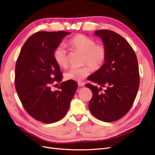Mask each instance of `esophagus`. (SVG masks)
Segmentation results:
<instances>
[{"label": "esophagus", "instance_id": "obj_1", "mask_svg": "<svg viewBox=\"0 0 155 155\" xmlns=\"http://www.w3.org/2000/svg\"><path fill=\"white\" fill-rule=\"evenodd\" d=\"M78 85H79V87H84V86H85V83H83V82L79 81V82L78 83Z\"/></svg>", "mask_w": 155, "mask_h": 155}]
</instances>
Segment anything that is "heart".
Listing matches in <instances>:
<instances>
[{
    "mask_svg": "<svg viewBox=\"0 0 155 155\" xmlns=\"http://www.w3.org/2000/svg\"><path fill=\"white\" fill-rule=\"evenodd\" d=\"M68 44L72 49L83 54V63L87 64L81 67H72L68 69L64 74V79L67 80L81 81L90 74L91 68L98 70L105 63L107 57L106 46L103 44H96V41L91 37L83 34L77 35L70 38ZM53 57L58 66L61 68L67 67V50L62 44L56 46Z\"/></svg>",
    "mask_w": 155,
    "mask_h": 155,
    "instance_id": "obj_1",
    "label": "heart"
}]
</instances>
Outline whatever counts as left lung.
<instances>
[{"mask_svg": "<svg viewBox=\"0 0 155 155\" xmlns=\"http://www.w3.org/2000/svg\"><path fill=\"white\" fill-rule=\"evenodd\" d=\"M94 34L102 39L107 57L102 67L88 78L101 87L85 85L92 92L88 108L98 120L113 122L127 113L137 96L140 85L137 57L130 44L117 33L101 30ZM103 87L106 90L102 93Z\"/></svg>", "mask_w": 155, "mask_h": 155, "instance_id": "1", "label": "left lung"}]
</instances>
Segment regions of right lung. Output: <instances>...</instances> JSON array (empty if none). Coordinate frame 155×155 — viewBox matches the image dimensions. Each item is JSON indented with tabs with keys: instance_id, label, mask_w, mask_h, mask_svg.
Listing matches in <instances>:
<instances>
[{
	"instance_id": "obj_1",
	"label": "right lung",
	"mask_w": 155,
	"mask_h": 155,
	"mask_svg": "<svg viewBox=\"0 0 155 155\" xmlns=\"http://www.w3.org/2000/svg\"><path fill=\"white\" fill-rule=\"evenodd\" d=\"M70 33L64 31H38L23 45L17 60L15 85L26 111L45 124L54 123L67 114L78 88L77 83H61L60 90L51 86L62 80L63 74L53 53L56 46Z\"/></svg>"
}]
</instances>
